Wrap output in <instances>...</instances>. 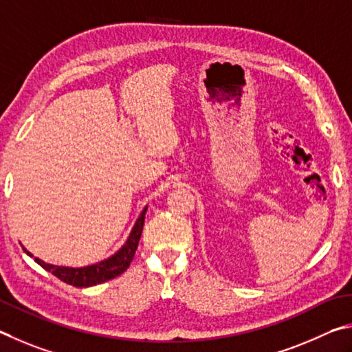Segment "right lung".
Segmentation results:
<instances>
[{
	"label": "right lung",
	"instance_id": "add662e5",
	"mask_svg": "<svg viewBox=\"0 0 352 352\" xmlns=\"http://www.w3.org/2000/svg\"><path fill=\"white\" fill-rule=\"evenodd\" d=\"M146 208L148 207H145L144 210H142L140 217L138 218V221H135V224L133 227L131 233H129L125 244H123L113 256H109L108 260H103L100 263L91 264V266H85V267L54 266V264H47L45 261H41L40 258H34V260L35 263H38L43 269H46L47 272H51L61 281H65L67 285L76 286V287H91V286L100 285V283H104L108 280H113L116 276H119L120 274L125 272L133 261L134 254L139 245L142 229H144ZM24 252H26L29 256H34L26 249H24Z\"/></svg>",
	"mask_w": 352,
	"mask_h": 352
}]
</instances>
